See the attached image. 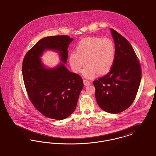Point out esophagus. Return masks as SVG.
Here are the masks:
<instances>
[{
	"label": "esophagus",
	"mask_w": 156,
	"mask_h": 156,
	"mask_svg": "<svg viewBox=\"0 0 156 156\" xmlns=\"http://www.w3.org/2000/svg\"><path fill=\"white\" fill-rule=\"evenodd\" d=\"M83 83L85 86H88V85H90V83L89 82V80H86V79H84L83 80Z\"/></svg>",
	"instance_id": "esophagus-1"
}]
</instances>
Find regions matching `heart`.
Here are the masks:
<instances>
[{"label": "heart", "instance_id": "obj_1", "mask_svg": "<svg viewBox=\"0 0 156 156\" xmlns=\"http://www.w3.org/2000/svg\"><path fill=\"white\" fill-rule=\"evenodd\" d=\"M76 49V52L69 55L70 65L75 73H79L86 62L82 73L87 78L92 79L98 73L106 74L115 62V43L109 38L86 37L79 42Z\"/></svg>", "mask_w": 156, "mask_h": 156}]
</instances>
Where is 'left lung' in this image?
Masks as SVG:
<instances>
[{"instance_id":"obj_1","label":"left lung","mask_w":156,"mask_h":156,"mask_svg":"<svg viewBox=\"0 0 156 156\" xmlns=\"http://www.w3.org/2000/svg\"><path fill=\"white\" fill-rule=\"evenodd\" d=\"M115 48V62L109 72L93 82L96 99L105 112L116 114L133 103L141 79V65L130 43L111 29Z\"/></svg>"}]
</instances>
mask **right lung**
I'll list each match as a JSON object with an SVG mask.
<instances>
[{"label": "right lung", "instance_id": "add662e5", "mask_svg": "<svg viewBox=\"0 0 156 156\" xmlns=\"http://www.w3.org/2000/svg\"><path fill=\"white\" fill-rule=\"evenodd\" d=\"M73 41L67 35L44 37L23 60L22 75L29 100L40 113L51 119H65L74 112L83 83L80 75L69 71L63 63L46 69L40 57L44 50H55L60 51L62 61L66 63L69 44Z\"/></svg>", "mask_w": 156, "mask_h": 156}]
</instances>
